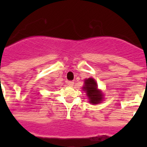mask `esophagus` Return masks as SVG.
I'll use <instances>...</instances> for the list:
<instances>
[{"instance_id": "34e87169", "label": "esophagus", "mask_w": 147, "mask_h": 147, "mask_svg": "<svg viewBox=\"0 0 147 147\" xmlns=\"http://www.w3.org/2000/svg\"><path fill=\"white\" fill-rule=\"evenodd\" d=\"M67 85H69V86H73L74 85V82L72 81H67L66 82Z\"/></svg>"}]
</instances>
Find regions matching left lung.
I'll return each mask as SVG.
<instances>
[{
  "instance_id": "obj_1",
  "label": "left lung",
  "mask_w": 147,
  "mask_h": 147,
  "mask_svg": "<svg viewBox=\"0 0 147 147\" xmlns=\"http://www.w3.org/2000/svg\"><path fill=\"white\" fill-rule=\"evenodd\" d=\"M85 85L82 89L85 92L88 98L89 99V102L93 105H97L100 103L103 99V94L101 91L98 88V84L94 78H89L85 80Z\"/></svg>"
}]
</instances>
